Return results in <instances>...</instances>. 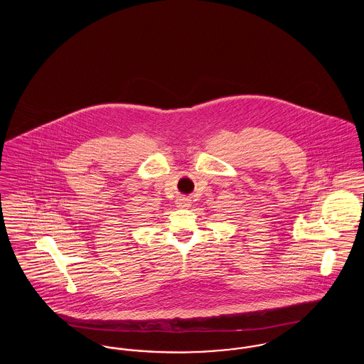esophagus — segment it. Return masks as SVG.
Instances as JSON below:
<instances>
[{
    "label": "esophagus",
    "instance_id": "obj_1",
    "mask_svg": "<svg viewBox=\"0 0 364 364\" xmlns=\"http://www.w3.org/2000/svg\"><path fill=\"white\" fill-rule=\"evenodd\" d=\"M176 205H177V208H190L191 200L188 198H178L177 202H176Z\"/></svg>",
    "mask_w": 364,
    "mask_h": 364
}]
</instances>
